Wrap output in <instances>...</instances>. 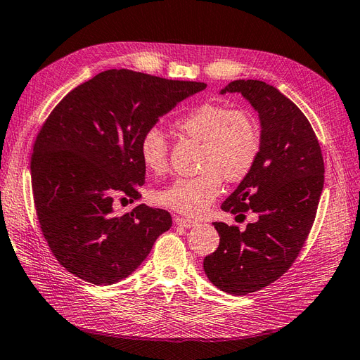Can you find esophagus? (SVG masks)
I'll list each match as a JSON object with an SVG mask.
<instances>
[{
    "label": "esophagus",
    "instance_id": "34e87169",
    "mask_svg": "<svg viewBox=\"0 0 360 360\" xmlns=\"http://www.w3.org/2000/svg\"><path fill=\"white\" fill-rule=\"evenodd\" d=\"M174 224H176L178 226H184V228H193L198 225L196 220H191L188 217H181V216L174 217Z\"/></svg>",
    "mask_w": 360,
    "mask_h": 360
}]
</instances>
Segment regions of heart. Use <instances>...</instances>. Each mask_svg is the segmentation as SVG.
I'll return each mask as SVG.
<instances>
[{
	"mask_svg": "<svg viewBox=\"0 0 360 360\" xmlns=\"http://www.w3.org/2000/svg\"><path fill=\"white\" fill-rule=\"evenodd\" d=\"M184 138L200 143L199 174L179 178L156 193L160 205L187 216H199L220 193L222 178L240 182L254 169L263 144L259 118L248 108L202 103L173 122ZM141 162L147 170L161 173L169 162V143L158 127H150L140 140Z\"/></svg>",
	"mask_w": 360,
	"mask_h": 360,
	"instance_id": "heart-1",
	"label": "heart"
}]
</instances>
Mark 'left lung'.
I'll use <instances>...</instances> for the list:
<instances>
[{
    "instance_id": "obj_1",
    "label": "left lung",
    "mask_w": 360,
    "mask_h": 360,
    "mask_svg": "<svg viewBox=\"0 0 360 360\" xmlns=\"http://www.w3.org/2000/svg\"><path fill=\"white\" fill-rule=\"evenodd\" d=\"M238 92L259 112L263 144L252 172L222 204L224 211L259 220L245 231L214 222L219 248L204 271L216 288L248 295L288 272L310 233L324 187V160L300 108L262 80H234L220 94Z\"/></svg>"
}]
</instances>
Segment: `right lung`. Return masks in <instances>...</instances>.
<instances>
[{
    "label": "right lung",
    "mask_w": 360,
    "mask_h": 360,
    "mask_svg": "<svg viewBox=\"0 0 360 360\" xmlns=\"http://www.w3.org/2000/svg\"><path fill=\"white\" fill-rule=\"evenodd\" d=\"M204 82L108 70L63 97L36 136L30 162L42 234L56 260L97 285L131 275L172 226L169 211L144 204L115 214L114 198L138 199L143 134Z\"/></svg>",
    "instance_id": "add662e5"
}]
</instances>
